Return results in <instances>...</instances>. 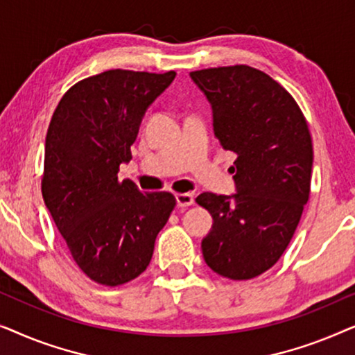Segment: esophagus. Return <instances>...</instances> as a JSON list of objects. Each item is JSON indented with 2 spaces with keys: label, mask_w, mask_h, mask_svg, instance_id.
I'll use <instances>...</instances> for the list:
<instances>
[{
  "label": "esophagus",
  "mask_w": 355,
  "mask_h": 355,
  "mask_svg": "<svg viewBox=\"0 0 355 355\" xmlns=\"http://www.w3.org/2000/svg\"><path fill=\"white\" fill-rule=\"evenodd\" d=\"M176 202H178V207L181 208L191 207L193 203V196L192 193H176Z\"/></svg>",
  "instance_id": "34e87169"
}]
</instances>
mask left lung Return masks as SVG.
I'll use <instances>...</instances> for the list:
<instances>
[{"label": "left lung", "mask_w": 355, "mask_h": 355, "mask_svg": "<svg viewBox=\"0 0 355 355\" xmlns=\"http://www.w3.org/2000/svg\"><path fill=\"white\" fill-rule=\"evenodd\" d=\"M213 108L221 147L236 153L237 193L196 198L213 226L202 241L215 273L234 281L270 270L293 239L310 197L313 148L307 119L293 95L245 64L191 72Z\"/></svg>", "instance_id": "8db88e82"}]
</instances>
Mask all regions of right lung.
<instances>
[{"label": "right lung", "instance_id": "obj_1", "mask_svg": "<svg viewBox=\"0 0 355 355\" xmlns=\"http://www.w3.org/2000/svg\"><path fill=\"white\" fill-rule=\"evenodd\" d=\"M174 77L105 71L72 85L51 116L42 193L72 259L98 284L114 288L142 275L176 207L171 192H140L118 179L145 111Z\"/></svg>", "mask_w": 355, "mask_h": 355}]
</instances>
